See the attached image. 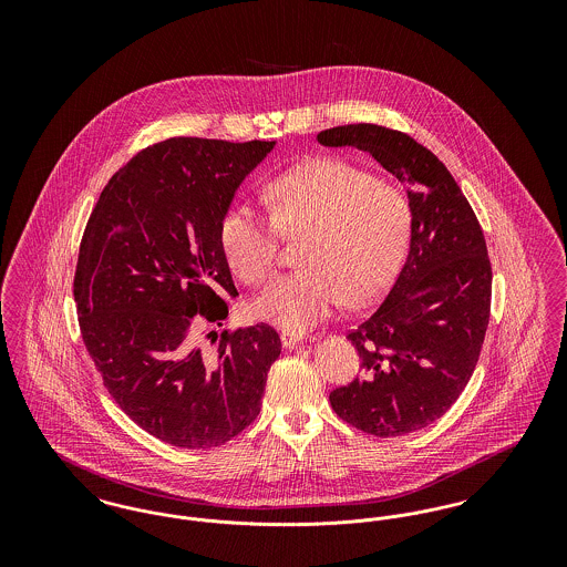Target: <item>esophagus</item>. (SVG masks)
I'll return each mask as SVG.
<instances>
[{
  "label": "esophagus",
  "mask_w": 567,
  "mask_h": 567,
  "mask_svg": "<svg viewBox=\"0 0 567 567\" xmlns=\"http://www.w3.org/2000/svg\"><path fill=\"white\" fill-rule=\"evenodd\" d=\"M280 342H282L285 349H296L297 344H303V342H306V333L285 329V331L280 333Z\"/></svg>",
  "instance_id": "34e87169"
}]
</instances>
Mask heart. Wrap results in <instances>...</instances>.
Listing matches in <instances>:
<instances>
[{"instance_id": "heart-1", "label": "heart", "mask_w": 567, "mask_h": 567, "mask_svg": "<svg viewBox=\"0 0 567 567\" xmlns=\"http://www.w3.org/2000/svg\"><path fill=\"white\" fill-rule=\"evenodd\" d=\"M271 220L236 204L220 218V246L244 282L261 285L278 261L280 236H303L301 270L255 297L252 315L282 329L321 323L347 299H377L404 261L412 206L404 190L338 157L297 165L266 189Z\"/></svg>"}]
</instances>
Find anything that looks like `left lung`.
I'll use <instances>...</instances> for the list:
<instances>
[{"label": "left lung", "instance_id": "1", "mask_svg": "<svg viewBox=\"0 0 567 567\" xmlns=\"http://www.w3.org/2000/svg\"><path fill=\"white\" fill-rule=\"evenodd\" d=\"M317 140L370 153L404 183L412 206L404 268L384 301L347 336L363 377L331 391L329 402L361 432H419L457 402L485 342L491 261L481 223L446 165L410 135L357 123Z\"/></svg>", "mask_w": 567, "mask_h": 567}]
</instances>
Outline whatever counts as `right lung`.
I'll use <instances>...</instances> for the list:
<instances>
[{"mask_svg":"<svg viewBox=\"0 0 567 567\" xmlns=\"http://www.w3.org/2000/svg\"><path fill=\"white\" fill-rule=\"evenodd\" d=\"M274 146H148L110 178L82 236L74 299L84 347L121 410L178 449H215L246 430L280 354L270 324L210 331V344L193 331L197 319L220 327L225 299L238 296L220 218Z\"/></svg>","mask_w":567,"mask_h":567,"instance_id":"obj_1","label":"right lung"}]
</instances>
